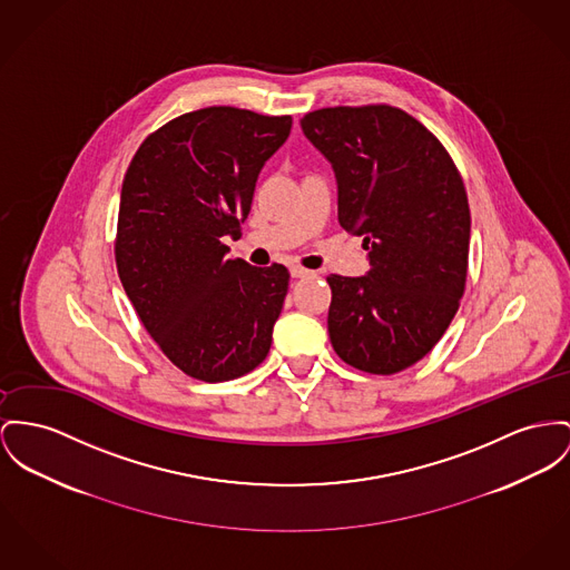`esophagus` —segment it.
Masks as SVG:
<instances>
[{
  "label": "esophagus",
  "instance_id": "esophagus-1",
  "mask_svg": "<svg viewBox=\"0 0 570 570\" xmlns=\"http://www.w3.org/2000/svg\"><path fill=\"white\" fill-rule=\"evenodd\" d=\"M289 272H292V278H304V276H308V274H311V272H308V269H304L303 266H294Z\"/></svg>",
  "mask_w": 570,
  "mask_h": 570
}]
</instances>
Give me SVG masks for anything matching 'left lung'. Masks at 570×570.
Listing matches in <instances>:
<instances>
[{
    "label": "left lung",
    "instance_id": "1",
    "mask_svg": "<svg viewBox=\"0 0 570 570\" xmlns=\"http://www.w3.org/2000/svg\"><path fill=\"white\" fill-rule=\"evenodd\" d=\"M303 131L333 164L340 225L365 237L372 266L358 278H326L331 343L361 372L397 374L439 343L464 294L462 177L428 127L386 104L313 110Z\"/></svg>",
    "mask_w": 570,
    "mask_h": 570
}]
</instances>
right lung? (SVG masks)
<instances>
[{
  "label": "right lung",
  "mask_w": 570,
  "mask_h": 570,
  "mask_svg": "<svg viewBox=\"0 0 570 570\" xmlns=\"http://www.w3.org/2000/svg\"><path fill=\"white\" fill-rule=\"evenodd\" d=\"M292 116L212 106L145 138L120 190L118 278L142 326L186 376L225 382L253 372L287 296L281 264L228 259L266 159Z\"/></svg>",
  "instance_id": "right-lung-1"
}]
</instances>
